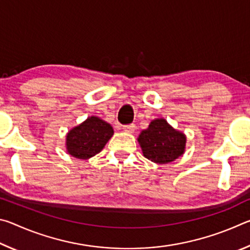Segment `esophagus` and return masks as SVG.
<instances>
[{
    "mask_svg": "<svg viewBox=\"0 0 250 250\" xmlns=\"http://www.w3.org/2000/svg\"><path fill=\"white\" fill-rule=\"evenodd\" d=\"M122 129H124V131H125V132L132 133V132H134L135 125H126L122 126Z\"/></svg>",
    "mask_w": 250,
    "mask_h": 250,
    "instance_id": "obj_1",
    "label": "esophagus"
}]
</instances>
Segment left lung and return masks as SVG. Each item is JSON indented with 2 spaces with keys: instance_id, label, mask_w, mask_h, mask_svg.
<instances>
[{
  "instance_id": "obj_1",
  "label": "left lung",
  "mask_w": 250,
  "mask_h": 250,
  "mask_svg": "<svg viewBox=\"0 0 250 250\" xmlns=\"http://www.w3.org/2000/svg\"><path fill=\"white\" fill-rule=\"evenodd\" d=\"M138 141L147 160L167 164L184 153L186 137L161 118L151 121L149 128L139 135Z\"/></svg>"
}]
</instances>
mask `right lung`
Instances as JSON below:
<instances>
[{
    "mask_svg": "<svg viewBox=\"0 0 250 250\" xmlns=\"http://www.w3.org/2000/svg\"><path fill=\"white\" fill-rule=\"evenodd\" d=\"M112 134L113 129L108 122L95 116L88 117L67 133V152L80 160L90 159L104 149Z\"/></svg>",
    "mask_w": 250,
    "mask_h": 250,
    "instance_id": "add662e5",
    "label": "right lung"
}]
</instances>
